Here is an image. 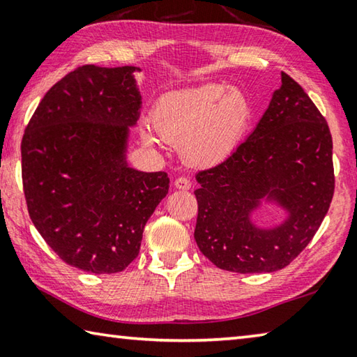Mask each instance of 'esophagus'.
I'll use <instances>...</instances> for the list:
<instances>
[{"mask_svg":"<svg viewBox=\"0 0 357 357\" xmlns=\"http://www.w3.org/2000/svg\"><path fill=\"white\" fill-rule=\"evenodd\" d=\"M190 185H192L190 181L187 178H183V176L174 181V187H176V189H179V190H189Z\"/></svg>","mask_w":357,"mask_h":357,"instance_id":"esophagus-1","label":"esophagus"}]
</instances>
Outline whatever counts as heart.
<instances>
[{"mask_svg": "<svg viewBox=\"0 0 357 357\" xmlns=\"http://www.w3.org/2000/svg\"><path fill=\"white\" fill-rule=\"evenodd\" d=\"M250 104L236 86L206 83L164 94L151 113V126L143 124L144 144L155 146L159 138L178 144L185 164L209 168L227 160L244 135Z\"/></svg>", "mask_w": 357, "mask_h": 357, "instance_id": "heart-1", "label": "heart"}]
</instances>
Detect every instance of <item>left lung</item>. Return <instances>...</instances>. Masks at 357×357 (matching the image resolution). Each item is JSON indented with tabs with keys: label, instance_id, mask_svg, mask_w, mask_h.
Listing matches in <instances>:
<instances>
[{
	"label": "left lung",
	"instance_id": "1",
	"mask_svg": "<svg viewBox=\"0 0 357 357\" xmlns=\"http://www.w3.org/2000/svg\"><path fill=\"white\" fill-rule=\"evenodd\" d=\"M198 249L223 271L274 273L305 249L334 195L332 137L328 123L298 83L282 84L261 119L236 151L197 173ZM266 207L282 217L263 226Z\"/></svg>",
	"mask_w": 357,
	"mask_h": 357
}]
</instances>
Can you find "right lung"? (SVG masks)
Returning a JSON list of instances; mask_svg holds the SVG:
<instances>
[{"label":"right lung","mask_w":357,"mask_h":357,"mask_svg":"<svg viewBox=\"0 0 357 357\" xmlns=\"http://www.w3.org/2000/svg\"><path fill=\"white\" fill-rule=\"evenodd\" d=\"M135 66H83L48 89L22 140L28 213L74 268L114 274L140 252L144 225L168 193L167 173L128 162L142 110Z\"/></svg>","instance_id":"obj_1"}]
</instances>
